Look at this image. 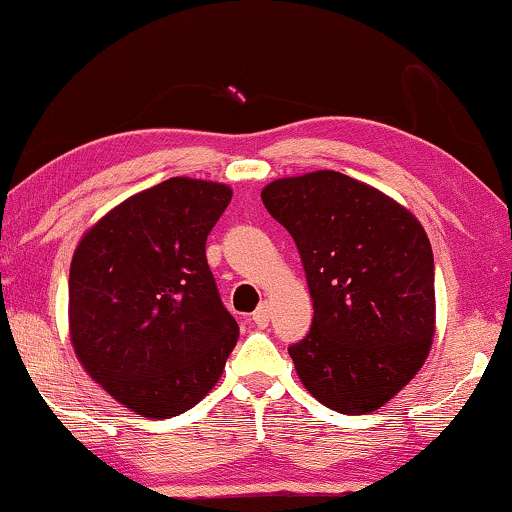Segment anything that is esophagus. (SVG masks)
<instances>
[{
    "instance_id": "1",
    "label": "esophagus",
    "mask_w": 512,
    "mask_h": 512,
    "mask_svg": "<svg viewBox=\"0 0 512 512\" xmlns=\"http://www.w3.org/2000/svg\"><path fill=\"white\" fill-rule=\"evenodd\" d=\"M269 318H271V315H269V306L259 304L257 311L253 313V322H255V325H257L259 329H264L266 325H269Z\"/></svg>"
}]
</instances>
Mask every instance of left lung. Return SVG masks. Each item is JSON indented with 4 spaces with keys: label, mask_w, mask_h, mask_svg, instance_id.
<instances>
[{
    "label": "left lung",
    "mask_w": 512,
    "mask_h": 512,
    "mask_svg": "<svg viewBox=\"0 0 512 512\" xmlns=\"http://www.w3.org/2000/svg\"><path fill=\"white\" fill-rule=\"evenodd\" d=\"M262 201L297 243L313 325L290 357L322 406L366 415L422 369L436 331L434 253L420 220L338 171L271 181Z\"/></svg>",
    "instance_id": "obj_1"
}]
</instances>
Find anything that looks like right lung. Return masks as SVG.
<instances>
[{"mask_svg":"<svg viewBox=\"0 0 512 512\" xmlns=\"http://www.w3.org/2000/svg\"><path fill=\"white\" fill-rule=\"evenodd\" d=\"M229 201L225 183L169 178L111 208L74 250L71 345L136 415L167 420L197 406L239 341L206 262V236Z\"/></svg>","mask_w":512,"mask_h":512,"instance_id":"obj_1","label":"right lung"}]
</instances>
